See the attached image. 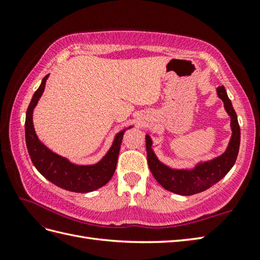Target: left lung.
Returning a JSON list of instances; mask_svg holds the SVG:
<instances>
[{
  "instance_id": "1",
  "label": "left lung",
  "mask_w": 260,
  "mask_h": 260,
  "mask_svg": "<svg viewBox=\"0 0 260 260\" xmlns=\"http://www.w3.org/2000/svg\"><path fill=\"white\" fill-rule=\"evenodd\" d=\"M219 98L224 104V108L231 118L233 135L227 150L221 155L211 161L199 163L192 170H174L158 161L152 150V140L146 135L147 164L154 178L165 190L181 196H192L206 191L214 185L227 174L238 156L240 146V127L237 114L223 86L217 88Z\"/></svg>"
}]
</instances>
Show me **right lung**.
<instances>
[{"label": "right lung", "mask_w": 260, "mask_h": 260, "mask_svg": "<svg viewBox=\"0 0 260 260\" xmlns=\"http://www.w3.org/2000/svg\"><path fill=\"white\" fill-rule=\"evenodd\" d=\"M48 77L49 75L42 79L40 87L33 95L26 110L25 143L31 161L36 169L47 180L61 187V189L78 193L95 191L107 184L114 175L125 129L119 132L115 136L112 147L109 148L106 155L102 158V161L93 165L74 164L69 162L67 158L49 150L45 144H42L39 141L32 121L33 109L37 106L39 99L45 90Z\"/></svg>", "instance_id": "right-lung-1"}]
</instances>
